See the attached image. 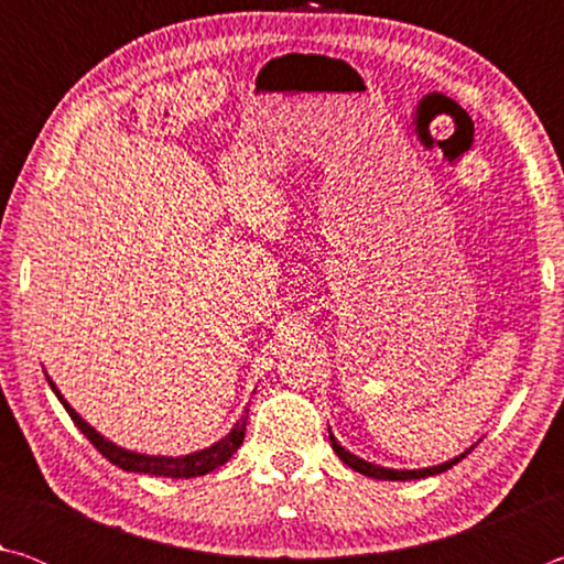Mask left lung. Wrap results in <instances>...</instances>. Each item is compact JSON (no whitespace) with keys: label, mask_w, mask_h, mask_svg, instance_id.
Instances as JSON below:
<instances>
[{"label":"left lung","mask_w":564,"mask_h":564,"mask_svg":"<svg viewBox=\"0 0 564 564\" xmlns=\"http://www.w3.org/2000/svg\"><path fill=\"white\" fill-rule=\"evenodd\" d=\"M328 433H330V427H328ZM330 445H333V451H336V455H338L340 460L346 463L348 467H352V470L360 473V475L376 477V480H420V477H431V475H437V473H445V470H451L453 465L460 463L463 457L475 447V445L467 447L465 453L453 457V460L441 463V465H433V467H423V470H393V467H383V465L368 463V460H362V457L348 453L346 447H343V445L336 441V435H333V433H330Z\"/></svg>","instance_id":"left-lung-1"}]
</instances>
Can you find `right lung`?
Returning <instances> with one entry per match:
<instances>
[{
    "instance_id": "1",
    "label": "right lung",
    "mask_w": 564,
    "mask_h": 564,
    "mask_svg": "<svg viewBox=\"0 0 564 564\" xmlns=\"http://www.w3.org/2000/svg\"><path fill=\"white\" fill-rule=\"evenodd\" d=\"M46 380H50L54 395L59 398V403L74 420V425L79 427L84 435H87V441L97 447V451L107 457L111 465H117L127 473H147V475H156V477H198V475L212 473V470H216V467H221L224 463L231 460V455L243 443L248 410H246V415H241V420H236V425L228 431V435H224L221 441L214 443L212 447H204V451H198V453H188V455H178V457L133 453V451H127V447L113 445L101 433L94 431L87 420H84L69 403H66L64 395L59 393V388L52 383V378H46Z\"/></svg>"
}]
</instances>
